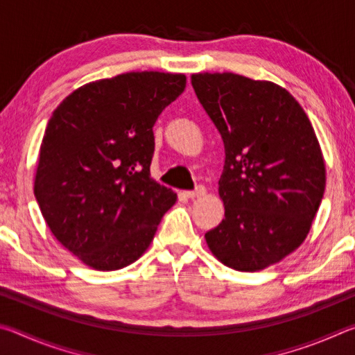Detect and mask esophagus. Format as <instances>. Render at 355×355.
<instances>
[{"mask_svg": "<svg viewBox=\"0 0 355 355\" xmlns=\"http://www.w3.org/2000/svg\"><path fill=\"white\" fill-rule=\"evenodd\" d=\"M205 192H207V189L203 188V186H197L194 191H184V196L188 197V199H196V197L205 196Z\"/></svg>", "mask_w": 355, "mask_h": 355, "instance_id": "34e87169", "label": "esophagus"}]
</instances>
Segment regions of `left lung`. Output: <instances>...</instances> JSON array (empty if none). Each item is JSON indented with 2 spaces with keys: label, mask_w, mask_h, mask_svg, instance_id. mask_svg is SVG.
<instances>
[{
  "label": "left lung",
  "mask_w": 355,
  "mask_h": 355,
  "mask_svg": "<svg viewBox=\"0 0 355 355\" xmlns=\"http://www.w3.org/2000/svg\"><path fill=\"white\" fill-rule=\"evenodd\" d=\"M225 148L219 196L225 218L205 233L236 271L284 260L309 235L326 188V164L307 114L271 81L236 73L191 76Z\"/></svg>",
  "instance_id": "obj_1"
}]
</instances>
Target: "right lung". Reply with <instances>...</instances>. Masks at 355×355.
<instances>
[{
	"mask_svg": "<svg viewBox=\"0 0 355 355\" xmlns=\"http://www.w3.org/2000/svg\"><path fill=\"white\" fill-rule=\"evenodd\" d=\"M186 76L131 71L76 89L48 120L34 196L53 235L98 271L135 263L177 194L150 177L153 125Z\"/></svg>",
	"mask_w": 355,
	"mask_h": 355,
	"instance_id": "add662e5",
	"label": "right lung"
}]
</instances>
